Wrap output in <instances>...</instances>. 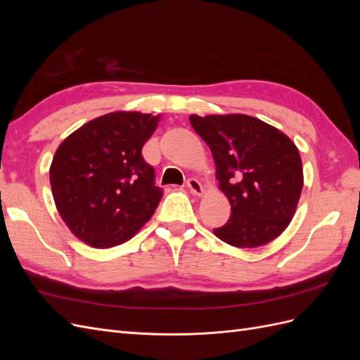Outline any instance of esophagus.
Here are the masks:
<instances>
[{"label":"esophagus","mask_w":360,"mask_h":360,"mask_svg":"<svg viewBox=\"0 0 360 360\" xmlns=\"http://www.w3.org/2000/svg\"><path fill=\"white\" fill-rule=\"evenodd\" d=\"M186 184H188L189 191H191L193 195H198V197H201L204 191H202L201 183H200L197 179H189V180L186 181Z\"/></svg>","instance_id":"obj_1"}]
</instances>
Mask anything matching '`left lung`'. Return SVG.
Instances as JSON below:
<instances>
[{
    "mask_svg": "<svg viewBox=\"0 0 360 360\" xmlns=\"http://www.w3.org/2000/svg\"><path fill=\"white\" fill-rule=\"evenodd\" d=\"M189 122L210 147L219 189L231 204L230 219L213 230L216 237L236 248L275 240L290 225L303 188L296 144L245 114H192Z\"/></svg>",
    "mask_w": 360,
    "mask_h": 360,
    "instance_id": "1",
    "label": "left lung"
}]
</instances>
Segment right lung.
Returning <instances> with one entry per match:
<instances>
[{
	"mask_svg": "<svg viewBox=\"0 0 360 360\" xmlns=\"http://www.w3.org/2000/svg\"><path fill=\"white\" fill-rule=\"evenodd\" d=\"M160 117L117 111L75 130L53 155L52 197L69 230L93 248L106 249L132 238L162 200L155 169L141 150Z\"/></svg>",
	"mask_w": 360,
	"mask_h": 360,
	"instance_id": "obj_1",
	"label": "right lung"
}]
</instances>
